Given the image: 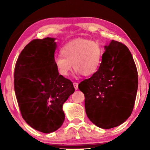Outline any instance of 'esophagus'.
Wrapping results in <instances>:
<instances>
[{
    "mask_svg": "<svg viewBox=\"0 0 150 150\" xmlns=\"http://www.w3.org/2000/svg\"><path fill=\"white\" fill-rule=\"evenodd\" d=\"M73 85H74V87L75 89H78V85H79V83H76V82H74L73 83Z\"/></svg>",
    "mask_w": 150,
    "mask_h": 150,
    "instance_id": "34e87169",
    "label": "esophagus"
}]
</instances>
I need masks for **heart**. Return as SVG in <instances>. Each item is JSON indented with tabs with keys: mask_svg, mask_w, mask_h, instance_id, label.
<instances>
[{
	"mask_svg": "<svg viewBox=\"0 0 150 150\" xmlns=\"http://www.w3.org/2000/svg\"><path fill=\"white\" fill-rule=\"evenodd\" d=\"M103 48L95 41L78 39L67 43L61 49V54L54 60L57 70L67 77L74 69L77 74L91 76L99 69L103 57Z\"/></svg>",
	"mask_w": 150,
	"mask_h": 150,
	"instance_id": "obj_1",
	"label": "heart"
}]
</instances>
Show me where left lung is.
I'll use <instances>...</instances> for the list:
<instances>
[{"mask_svg": "<svg viewBox=\"0 0 150 150\" xmlns=\"http://www.w3.org/2000/svg\"><path fill=\"white\" fill-rule=\"evenodd\" d=\"M99 69L79 89L85 95L86 113L99 128L123 124L132 113L138 89V72L126 45L111 40L104 46Z\"/></svg>", "mask_w": 150, "mask_h": 150, "instance_id": "1", "label": "left lung"}]
</instances>
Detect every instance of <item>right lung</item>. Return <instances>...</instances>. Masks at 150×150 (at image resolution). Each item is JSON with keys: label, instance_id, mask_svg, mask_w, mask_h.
Masks as SVG:
<instances>
[{"label": "right lung", "instance_id": "1", "mask_svg": "<svg viewBox=\"0 0 150 150\" xmlns=\"http://www.w3.org/2000/svg\"><path fill=\"white\" fill-rule=\"evenodd\" d=\"M54 40H32L22 50L14 69V90L22 118L44 133L62 126L63 104L75 91L72 82L59 75L55 67Z\"/></svg>", "mask_w": 150, "mask_h": 150}]
</instances>
